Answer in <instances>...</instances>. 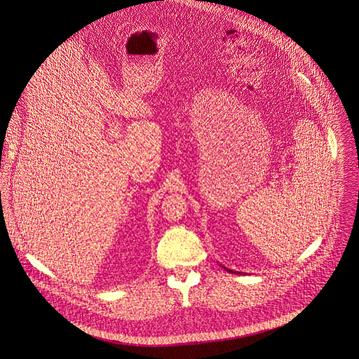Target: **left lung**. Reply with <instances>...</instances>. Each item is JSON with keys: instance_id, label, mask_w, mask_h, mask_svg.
Segmentation results:
<instances>
[{"instance_id": "obj_1", "label": "left lung", "mask_w": 359, "mask_h": 359, "mask_svg": "<svg viewBox=\"0 0 359 359\" xmlns=\"http://www.w3.org/2000/svg\"><path fill=\"white\" fill-rule=\"evenodd\" d=\"M227 270V269H226ZM227 271H230V273H236V271H233V270H227Z\"/></svg>"}]
</instances>
